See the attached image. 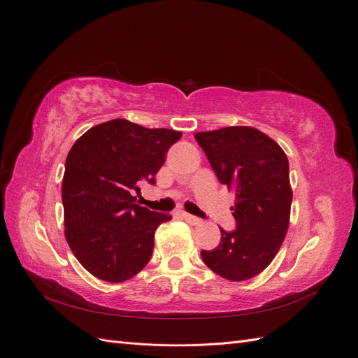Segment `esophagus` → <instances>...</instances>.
<instances>
[{
	"instance_id": "esophagus-1",
	"label": "esophagus",
	"mask_w": 358,
	"mask_h": 358,
	"mask_svg": "<svg viewBox=\"0 0 358 358\" xmlns=\"http://www.w3.org/2000/svg\"><path fill=\"white\" fill-rule=\"evenodd\" d=\"M180 215H182V218L185 220L187 222H189L191 225H197V224H200V222H201V220H200V218H197V216H194V215H191V213L182 212Z\"/></svg>"
}]
</instances>
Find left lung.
Masks as SVG:
<instances>
[{"mask_svg": "<svg viewBox=\"0 0 358 358\" xmlns=\"http://www.w3.org/2000/svg\"><path fill=\"white\" fill-rule=\"evenodd\" d=\"M216 178L234 188L236 230L221 229V243L201 258L216 275L234 282L262 273L282 245L292 191L288 158L273 138L252 127L197 133Z\"/></svg>", "mask_w": 358, "mask_h": 358, "instance_id": "8db88e82", "label": "left lung"}]
</instances>
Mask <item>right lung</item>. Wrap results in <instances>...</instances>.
Listing matches in <instances>:
<instances>
[{
    "instance_id": "obj_1",
    "label": "right lung",
    "mask_w": 358,
    "mask_h": 358,
    "mask_svg": "<svg viewBox=\"0 0 358 358\" xmlns=\"http://www.w3.org/2000/svg\"><path fill=\"white\" fill-rule=\"evenodd\" d=\"M180 137L175 129L112 119L74 142L62 178L64 233L95 278L124 282L149 263L155 230L171 216L134 204L133 191L145 180L154 185L169 148Z\"/></svg>"
}]
</instances>
